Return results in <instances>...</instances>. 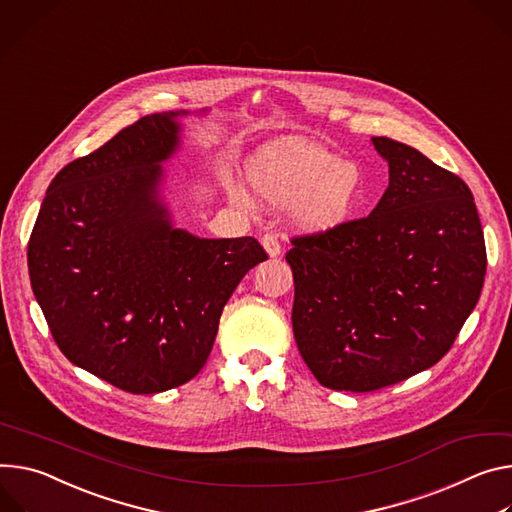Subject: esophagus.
<instances>
[{
  "label": "esophagus",
  "instance_id": "esophagus-1",
  "mask_svg": "<svg viewBox=\"0 0 512 512\" xmlns=\"http://www.w3.org/2000/svg\"><path fill=\"white\" fill-rule=\"evenodd\" d=\"M261 245H263V249L267 251L269 257H280L282 243H280V239H277L275 235H271V232H265L263 239H261Z\"/></svg>",
  "mask_w": 512,
  "mask_h": 512
}]
</instances>
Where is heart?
<instances>
[{
  "instance_id": "obj_1",
  "label": "heart",
  "mask_w": 512,
  "mask_h": 512,
  "mask_svg": "<svg viewBox=\"0 0 512 512\" xmlns=\"http://www.w3.org/2000/svg\"><path fill=\"white\" fill-rule=\"evenodd\" d=\"M249 190L265 204L296 202V220L308 230H329L345 222L361 196L355 163L284 138L259 149L245 165ZM241 200V196L237 194Z\"/></svg>"
}]
</instances>
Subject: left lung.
<instances>
[{"instance_id": "8db88e82", "label": "left lung", "mask_w": 512, "mask_h": 512, "mask_svg": "<svg viewBox=\"0 0 512 512\" xmlns=\"http://www.w3.org/2000/svg\"><path fill=\"white\" fill-rule=\"evenodd\" d=\"M390 183L369 216L296 235L292 327L314 378L374 392L435 365L478 304L486 245L466 181L388 136Z\"/></svg>"}]
</instances>
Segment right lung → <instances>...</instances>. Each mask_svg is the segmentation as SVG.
Here are the masks:
<instances>
[{"mask_svg": "<svg viewBox=\"0 0 512 512\" xmlns=\"http://www.w3.org/2000/svg\"><path fill=\"white\" fill-rule=\"evenodd\" d=\"M177 116H143L65 165L28 241L32 292L57 347L130 394L196 378L224 304L267 259L253 237L200 239L171 226L157 188L179 143Z\"/></svg>", "mask_w": 512, "mask_h": 512, "instance_id": "right-lung-1", "label": "right lung"}]
</instances>
